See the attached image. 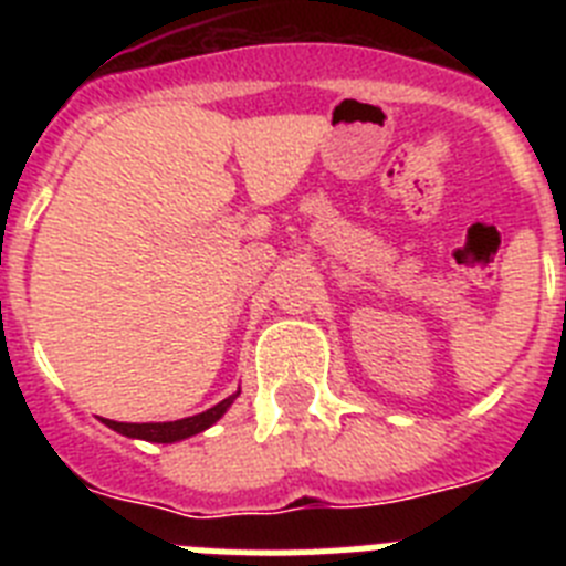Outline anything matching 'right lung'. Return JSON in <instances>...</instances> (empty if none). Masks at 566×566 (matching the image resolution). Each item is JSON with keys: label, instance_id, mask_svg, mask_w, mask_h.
<instances>
[{"label": "right lung", "instance_id": "right-lung-1", "mask_svg": "<svg viewBox=\"0 0 566 566\" xmlns=\"http://www.w3.org/2000/svg\"><path fill=\"white\" fill-rule=\"evenodd\" d=\"M240 388L232 394V397H227L223 402H218L214 408H209V411L203 413H195V417H187V419H175V422H113V419H104V424L107 428H113L115 433H122V437H129V439H144V442H161V444H172V442H181V439H189L195 437V433L207 431V428H212L218 419L223 417V413L232 408V402L238 399Z\"/></svg>", "mask_w": 566, "mask_h": 566}]
</instances>
